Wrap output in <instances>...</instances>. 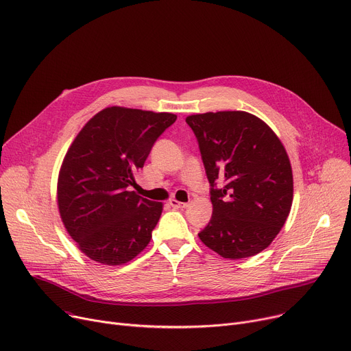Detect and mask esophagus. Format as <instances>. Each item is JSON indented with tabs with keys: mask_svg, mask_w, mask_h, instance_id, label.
I'll return each instance as SVG.
<instances>
[{
	"mask_svg": "<svg viewBox=\"0 0 351 351\" xmlns=\"http://www.w3.org/2000/svg\"><path fill=\"white\" fill-rule=\"evenodd\" d=\"M169 202H170V205H171L173 208H185V207H189L187 202H180L178 199H174V198L170 199Z\"/></svg>",
	"mask_w": 351,
	"mask_h": 351,
	"instance_id": "1",
	"label": "esophagus"
}]
</instances>
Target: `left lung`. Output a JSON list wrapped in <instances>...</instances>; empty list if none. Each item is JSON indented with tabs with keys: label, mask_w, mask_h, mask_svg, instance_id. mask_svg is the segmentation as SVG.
<instances>
[{
	"label": "left lung",
	"mask_w": 351,
	"mask_h": 351,
	"mask_svg": "<svg viewBox=\"0 0 351 351\" xmlns=\"http://www.w3.org/2000/svg\"><path fill=\"white\" fill-rule=\"evenodd\" d=\"M185 121L213 187V217L199 239L226 259L262 252L280 232L293 201L292 166L282 141L263 120L242 110L198 113Z\"/></svg>",
	"instance_id": "8db88e82"
}]
</instances>
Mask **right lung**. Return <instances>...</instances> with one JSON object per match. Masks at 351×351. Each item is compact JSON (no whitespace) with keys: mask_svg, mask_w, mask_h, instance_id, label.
<instances>
[{"mask_svg":"<svg viewBox=\"0 0 351 351\" xmlns=\"http://www.w3.org/2000/svg\"><path fill=\"white\" fill-rule=\"evenodd\" d=\"M177 116L112 106L96 113L68 149L58 176V208L77 248L116 266L152 239L162 202L129 191L158 136Z\"/></svg>","mask_w":351,"mask_h":351,"instance_id":"add662e5","label":"right lung"}]
</instances>
